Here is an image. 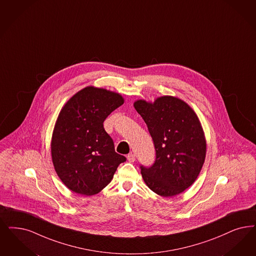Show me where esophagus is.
I'll return each instance as SVG.
<instances>
[{
    "instance_id": "obj_1",
    "label": "esophagus",
    "mask_w": 256,
    "mask_h": 256,
    "mask_svg": "<svg viewBox=\"0 0 256 256\" xmlns=\"http://www.w3.org/2000/svg\"><path fill=\"white\" fill-rule=\"evenodd\" d=\"M127 160H128V161H130V162H134V161L136 160V156H134V154L132 152H131V154H129L127 156Z\"/></svg>"
}]
</instances>
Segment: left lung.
<instances>
[{
  "label": "left lung",
  "mask_w": 256,
  "mask_h": 256,
  "mask_svg": "<svg viewBox=\"0 0 256 256\" xmlns=\"http://www.w3.org/2000/svg\"><path fill=\"white\" fill-rule=\"evenodd\" d=\"M151 134L156 160L140 165L150 189L164 198L176 196L196 181L206 156V142L198 118L189 105L174 96H161L154 104L134 102Z\"/></svg>",
  "instance_id": "obj_1"
}]
</instances>
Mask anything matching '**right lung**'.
Here are the masks:
<instances>
[{
  "label": "right lung",
  "instance_id": "add662e5",
  "mask_svg": "<svg viewBox=\"0 0 256 256\" xmlns=\"http://www.w3.org/2000/svg\"><path fill=\"white\" fill-rule=\"evenodd\" d=\"M120 94L93 86L73 96L64 106L54 128L51 152L58 178L68 189L93 196L105 188L126 158L114 152L104 127L120 105Z\"/></svg>",
  "mask_w": 256,
  "mask_h": 256
}]
</instances>
